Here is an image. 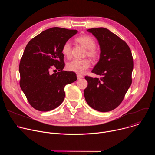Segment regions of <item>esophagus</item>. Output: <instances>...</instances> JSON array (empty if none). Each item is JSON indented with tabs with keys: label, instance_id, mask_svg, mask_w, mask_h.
Masks as SVG:
<instances>
[{
	"label": "esophagus",
	"instance_id": "1",
	"mask_svg": "<svg viewBox=\"0 0 155 155\" xmlns=\"http://www.w3.org/2000/svg\"><path fill=\"white\" fill-rule=\"evenodd\" d=\"M77 79L78 80H80V79H81L83 78V75H80V74H77Z\"/></svg>",
	"mask_w": 155,
	"mask_h": 155
}]
</instances>
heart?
Here are the masks:
<instances>
[{
    "label": "heart",
    "instance_id": "b5f03b06",
    "mask_svg": "<svg viewBox=\"0 0 155 155\" xmlns=\"http://www.w3.org/2000/svg\"><path fill=\"white\" fill-rule=\"evenodd\" d=\"M76 41L81 45L87 49L86 55L93 60H96L100 56V51L96 47V41L88 35H82L76 38ZM61 51L62 54L68 58L72 55V46L69 41H65L62 45ZM91 62L89 59H74L68 63L67 69L71 72L77 74H83L90 67Z\"/></svg>",
    "mask_w": 155,
    "mask_h": 155
}]
</instances>
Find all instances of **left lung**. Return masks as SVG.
<instances>
[{"label":"left lung","instance_id":"obj_1","mask_svg":"<svg viewBox=\"0 0 155 155\" xmlns=\"http://www.w3.org/2000/svg\"><path fill=\"white\" fill-rule=\"evenodd\" d=\"M97 39L100 59L91 72L102 76H85L87 86L84 96L87 104L101 112H110L123 101L132 83L133 58L127 44L104 28L87 30Z\"/></svg>","mask_w":155,"mask_h":155}]
</instances>
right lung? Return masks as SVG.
Returning <instances> with one entry per match:
<instances>
[{
  "label": "right lung",
  "mask_w": 155,
  "mask_h": 155,
  "mask_svg": "<svg viewBox=\"0 0 155 155\" xmlns=\"http://www.w3.org/2000/svg\"><path fill=\"white\" fill-rule=\"evenodd\" d=\"M77 32L52 28L27 44L19 66V84L30 105L38 111L48 112L59 106L65 97V86L77 80L75 72L63 71L61 49Z\"/></svg>",
  "instance_id": "obj_1"
}]
</instances>
